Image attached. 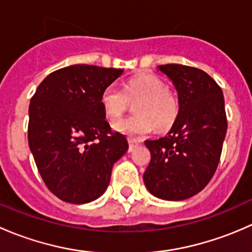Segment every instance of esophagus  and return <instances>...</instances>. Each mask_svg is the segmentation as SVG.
<instances>
[{
    "instance_id": "esophagus-1",
    "label": "esophagus",
    "mask_w": 252,
    "mask_h": 252,
    "mask_svg": "<svg viewBox=\"0 0 252 252\" xmlns=\"http://www.w3.org/2000/svg\"><path fill=\"white\" fill-rule=\"evenodd\" d=\"M128 144H129V151H133L136 146H139V145H140V141L134 140V139H129Z\"/></svg>"
}]
</instances>
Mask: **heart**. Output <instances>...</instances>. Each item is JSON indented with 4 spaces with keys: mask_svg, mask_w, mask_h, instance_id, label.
Instances as JSON below:
<instances>
[{
    "mask_svg": "<svg viewBox=\"0 0 252 252\" xmlns=\"http://www.w3.org/2000/svg\"><path fill=\"white\" fill-rule=\"evenodd\" d=\"M131 103H135L134 117L113 123V130L130 139H141L154 130L172 128L179 114V101L171 89L155 75L141 73L126 81L124 89L108 85L101 94V105L106 116L119 118Z\"/></svg>",
    "mask_w": 252,
    "mask_h": 252,
    "instance_id": "1",
    "label": "heart"
}]
</instances>
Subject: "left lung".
Returning a JSON list of instances; mask_svg holds the SVG:
<instances>
[{
    "instance_id": "left-lung-1",
    "label": "left lung",
    "mask_w": 252,
    "mask_h": 252,
    "mask_svg": "<svg viewBox=\"0 0 252 252\" xmlns=\"http://www.w3.org/2000/svg\"><path fill=\"white\" fill-rule=\"evenodd\" d=\"M157 68L173 83L179 114L166 136L145 141L151 161L144 183L154 196L180 201L201 191L217 169L227 133L224 97L204 70L183 64Z\"/></svg>"
}]
</instances>
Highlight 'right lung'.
Instances as JSON below:
<instances>
[{
  "label": "right lung",
  "instance_id": "1",
  "mask_svg": "<svg viewBox=\"0 0 252 252\" xmlns=\"http://www.w3.org/2000/svg\"><path fill=\"white\" fill-rule=\"evenodd\" d=\"M123 69L75 64L51 73L30 100L28 141L46 187L62 201L88 204L110 184L128 150L112 133L101 94Z\"/></svg>",
  "mask_w": 252,
  "mask_h": 252
}]
</instances>
